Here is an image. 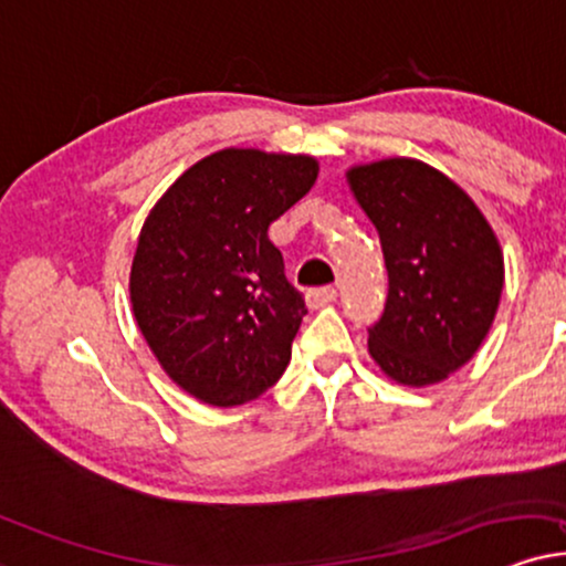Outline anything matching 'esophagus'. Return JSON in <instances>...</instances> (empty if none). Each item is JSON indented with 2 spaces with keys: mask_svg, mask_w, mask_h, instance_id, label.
<instances>
[{
  "mask_svg": "<svg viewBox=\"0 0 566 566\" xmlns=\"http://www.w3.org/2000/svg\"><path fill=\"white\" fill-rule=\"evenodd\" d=\"M306 306L310 310H319V306H327L331 302H336V289H331V285H323V289H312L306 291Z\"/></svg>",
  "mask_w": 566,
  "mask_h": 566,
  "instance_id": "34e87169",
  "label": "esophagus"
}]
</instances>
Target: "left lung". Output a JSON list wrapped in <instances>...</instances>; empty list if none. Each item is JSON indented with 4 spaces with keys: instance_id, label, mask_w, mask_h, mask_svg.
<instances>
[{
    "instance_id": "obj_1",
    "label": "left lung",
    "mask_w": 566,
    "mask_h": 566,
    "mask_svg": "<svg viewBox=\"0 0 566 566\" xmlns=\"http://www.w3.org/2000/svg\"><path fill=\"white\" fill-rule=\"evenodd\" d=\"M388 268L369 357L388 380L436 386L475 357L504 289V251L470 193L441 170L388 157L346 170Z\"/></svg>"
}]
</instances>
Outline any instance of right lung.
Segmentation results:
<instances>
[{
	"label": "right lung",
	"mask_w": 566,
	"mask_h": 566,
	"mask_svg": "<svg viewBox=\"0 0 566 566\" xmlns=\"http://www.w3.org/2000/svg\"><path fill=\"white\" fill-rule=\"evenodd\" d=\"M310 155L220 149L172 184L138 233L130 306L165 375L209 407H239L285 373L304 298L268 228L315 186Z\"/></svg>",
	"instance_id": "obj_1"
}]
</instances>
